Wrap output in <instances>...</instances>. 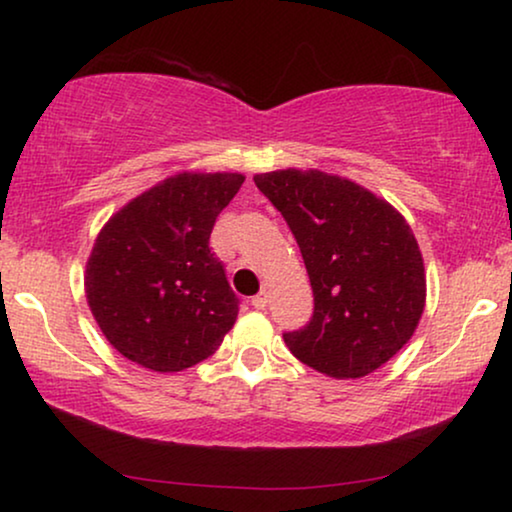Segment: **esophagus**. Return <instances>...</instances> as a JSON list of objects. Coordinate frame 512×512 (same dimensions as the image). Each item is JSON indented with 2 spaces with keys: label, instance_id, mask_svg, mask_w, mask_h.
Wrapping results in <instances>:
<instances>
[{
  "label": "esophagus",
  "instance_id": "esophagus-1",
  "mask_svg": "<svg viewBox=\"0 0 512 512\" xmlns=\"http://www.w3.org/2000/svg\"><path fill=\"white\" fill-rule=\"evenodd\" d=\"M268 291H261V293H258V296H254V298H251V305H254L256 307V310H265V307H268Z\"/></svg>",
  "mask_w": 512,
  "mask_h": 512
}]
</instances>
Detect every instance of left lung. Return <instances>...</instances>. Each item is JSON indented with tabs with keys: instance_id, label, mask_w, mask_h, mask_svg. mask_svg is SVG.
Segmentation results:
<instances>
[{
	"instance_id": "1",
	"label": "left lung",
	"mask_w": 512,
	"mask_h": 512,
	"mask_svg": "<svg viewBox=\"0 0 512 512\" xmlns=\"http://www.w3.org/2000/svg\"><path fill=\"white\" fill-rule=\"evenodd\" d=\"M254 181L289 223L314 293L310 324L284 333L286 347L335 380L370 375L424 312V261L408 221L338 174L289 167Z\"/></svg>"
}]
</instances>
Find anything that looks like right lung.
Returning <instances> with one entry per match:
<instances>
[{"mask_svg":"<svg viewBox=\"0 0 512 512\" xmlns=\"http://www.w3.org/2000/svg\"><path fill=\"white\" fill-rule=\"evenodd\" d=\"M242 184L237 172H181L104 223L86 263V298L125 359L179 373L219 349L240 300L209 235Z\"/></svg>","mask_w":512,"mask_h":512,"instance_id":"add662e5","label":"right lung"}]
</instances>
